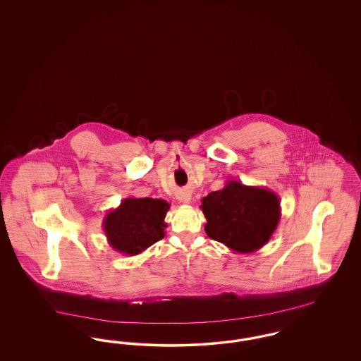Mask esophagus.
<instances>
[{"label":"esophagus","instance_id":"esophagus-1","mask_svg":"<svg viewBox=\"0 0 361 361\" xmlns=\"http://www.w3.org/2000/svg\"><path fill=\"white\" fill-rule=\"evenodd\" d=\"M178 200L181 203H184V204H188L189 202H190V193H188V192H181L178 195Z\"/></svg>","mask_w":361,"mask_h":361}]
</instances>
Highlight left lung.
<instances>
[{
	"label": "left lung",
	"instance_id": "8db88e82",
	"mask_svg": "<svg viewBox=\"0 0 361 361\" xmlns=\"http://www.w3.org/2000/svg\"><path fill=\"white\" fill-rule=\"evenodd\" d=\"M206 233L235 253L257 252L277 228L281 216L280 199L274 190L226 181L224 188L202 199Z\"/></svg>",
	"mask_w": 361,
	"mask_h": 361
}]
</instances>
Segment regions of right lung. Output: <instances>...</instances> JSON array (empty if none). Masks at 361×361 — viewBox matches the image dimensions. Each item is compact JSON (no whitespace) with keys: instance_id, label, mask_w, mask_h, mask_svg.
<instances>
[{"instance_id":"add662e5","label":"right lung","mask_w":361,"mask_h":361,"mask_svg":"<svg viewBox=\"0 0 361 361\" xmlns=\"http://www.w3.org/2000/svg\"><path fill=\"white\" fill-rule=\"evenodd\" d=\"M171 204L162 199L127 197L121 206L106 212L104 233L112 249L126 256H137L165 237L166 212Z\"/></svg>"}]
</instances>
